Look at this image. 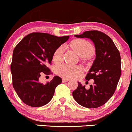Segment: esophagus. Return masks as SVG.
Masks as SVG:
<instances>
[{"label": "esophagus", "instance_id": "1", "mask_svg": "<svg viewBox=\"0 0 132 132\" xmlns=\"http://www.w3.org/2000/svg\"><path fill=\"white\" fill-rule=\"evenodd\" d=\"M69 81V79H66V78H63V79H62V81H63V82H67V81Z\"/></svg>", "mask_w": 132, "mask_h": 132}]
</instances>
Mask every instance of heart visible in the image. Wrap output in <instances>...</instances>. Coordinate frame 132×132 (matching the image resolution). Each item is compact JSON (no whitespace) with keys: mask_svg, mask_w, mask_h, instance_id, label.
I'll return each instance as SVG.
<instances>
[{"mask_svg":"<svg viewBox=\"0 0 132 132\" xmlns=\"http://www.w3.org/2000/svg\"><path fill=\"white\" fill-rule=\"evenodd\" d=\"M70 46L82 56V58L90 56L93 51L92 44L85 39H75L70 43ZM63 47L59 46L56 49L53 54V61L56 63L61 61L63 57ZM82 68L79 66H71L67 64H62L56 68V73L64 78H76L82 73Z\"/></svg>","mask_w":132,"mask_h":132,"instance_id":"obj_1","label":"heart"}]
</instances>
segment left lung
<instances>
[{
    "instance_id": "left-lung-1",
    "label": "left lung",
    "mask_w": 132,
    "mask_h": 132,
    "mask_svg": "<svg viewBox=\"0 0 132 132\" xmlns=\"http://www.w3.org/2000/svg\"><path fill=\"white\" fill-rule=\"evenodd\" d=\"M79 38L90 39L93 42L96 58L86 75V79H93L89 89L78 82L73 92L75 101L81 106L95 108L103 105L115 93L121 76V57L113 41L105 33L98 31H85Z\"/></svg>"
}]
</instances>
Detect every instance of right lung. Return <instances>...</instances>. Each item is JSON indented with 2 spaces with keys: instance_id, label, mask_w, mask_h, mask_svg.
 I'll list each match as a JSON object with an SVG mask.
<instances>
[{
  "instance_id": "obj_1",
  "label": "right lung",
  "mask_w": 132,
  "mask_h": 132,
  "mask_svg": "<svg viewBox=\"0 0 132 132\" xmlns=\"http://www.w3.org/2000/svg\"><path fill=\"white\" fill-rule=\"evenodd\" d=\"M69 37L32 32L15 46L11 64L12 85L20 99L26 105L39 107L51 100L56 86L61 83V78L55 76L46 85L40 83L39 79L43 73L50 74L47 66L51 64L54 51Z\"/></svg>"
}]
</instances>
